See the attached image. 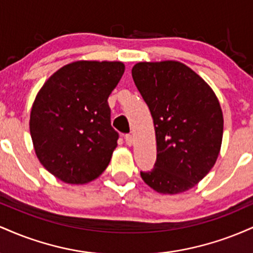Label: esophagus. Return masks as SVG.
<instances>
[{"instance_id": "34e87169", "label": "esophagus", "mask_w": 253, "mask_h": 253, "mask_svg": "<svg viewBox=\"0 0 253 253\" xmlns=\"http://www.w3.org/2000/svg\"><path fill=\"white\" fill-rule=\"evenodd\" d=\"M125 143H126V145H128V146H132V145H133V136L130 134L125 135Z\"/></svg>"}]
</instances>
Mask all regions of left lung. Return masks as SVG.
Wrapping results in <instances>:
<instances>
[{
	"label": "left lung",
	"instance_id": "obj_1",
	"mask_svg": "<svg viewBox=\"0 0 253 253\" xmlns=\"http://www.w3.org/2000/svg\"><path fill=\"white\" fill-rule=\"evenodd\" d=\"M132 77L155 124L157 161L141 178L162 194L195 187L215 164L223 118L214 91L196 72L175 60L138 63Z\"/></svg>",
	"mask_w": 253,
	"mask_h": 253
}]
</instances>
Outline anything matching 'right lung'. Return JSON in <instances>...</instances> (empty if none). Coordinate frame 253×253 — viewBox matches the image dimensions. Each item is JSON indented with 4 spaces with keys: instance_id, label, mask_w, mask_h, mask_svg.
<instances>
[{
    "instance_id": "right-lung-1",
    "label": "right lung",
    "mask_w": 253,
    "mask_h": 253,
    "mask_svg": "<svg viewBox=\"0 0 253 253\" xmlns=\"http://www.w3.org/2000/svg\"><path fill=\"white\" fill-rule=\"evenodd\" d=\"M124 72L121 62L81 60L54 72L38 92L32 140L40 163L60 181L84 184L108 167L119 139L108 97Z\"/></svg>"
}]
</instances>
